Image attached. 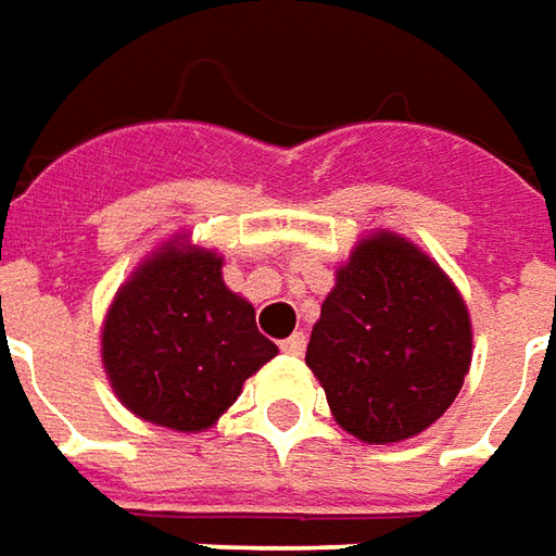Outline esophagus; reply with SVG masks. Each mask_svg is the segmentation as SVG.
<instances>
[{"mask_svg": "<svg viewBox=\"0 0 556 556\" xmlns=\"http://www.w3.org/2000/svg\"><path fill=\"white\" fill-rule=\"evenodd\" d=\"M304 350H307V338H304V331H294L292 338H286V341H282V353H289V356H304Z\"/></svg>", "mask_w": 556, "mask_h": 556, "instance_id": "34e87169", "label": "esophagus"}]
</instances>
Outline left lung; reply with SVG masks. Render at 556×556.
<instances>
[{
	"instance_id": "left-lung-1",
	"label": "left lung",
	"mask_w": 556,
	"mask_h": 556,
	"mask_svg": "<svg viewBox=\"0 0 556 556\" xmlns=\"http://www.w3.org/2000/svg\"><path fill=\"white\" fill-rule=\"evenodd\" d=\"M471 365V316L453 279L402 233L374 230L334 270L307 343L331 417L365 444L420 435Z\"/></svg>"
}]
</instances>
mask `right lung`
<instances>
[{
    "label": "right lung",
    "instance_id": "add662e5",
    "mask_svg": "<svg viewBox=\"0 0 556 556\" xmlns=\"http://www.w3.org/2000/svg\"><path fill=\"white\" fill-rule=\"evenodd\" d=\"M222 264L215 249L176 233L139 262L105 309V377L139 420L203 432L277 356V343L255 328V307L225 286Z\"/></svg>",
    "mask_w": 556,
    "mask_h": 556
}]
</instances>
